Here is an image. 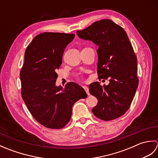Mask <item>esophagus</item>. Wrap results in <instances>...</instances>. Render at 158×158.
<instances>
[{
    "label": "esophagus",
    "instance_id": "obj_1",
    "mask_svg": "<svg viewBox=\"0 0 158 158\" xmlns=\"http://www.w3.org/2000/svg\"><path fill=\"white\" fill-rule=\"evenodd\" d=\"M83 89H85V91L86 92L87 94H88V95H89V88H88V87H87V86L84 85V86H83Z\"/></svg>",
    "mask_w": 158,
    "mask_h": 158
}]
</instances>
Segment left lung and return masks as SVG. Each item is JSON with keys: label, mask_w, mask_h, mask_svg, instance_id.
Instances as JSON below:
<instances>
[{"label": "left lung", "mask_w": 158, "mask_h": 158, "mask_svg": "<svg viewBox=\"0 0 158 158\" xmlns=\"http://www.w3.org/2000/svg\"><path fill=\"white\" fill-rule=\"evenodd\" d=\"M77 34L98 46V78L109 79L107 85L98 81L89 85V93L98 100L92 113L105 121L118 118L130 108L139 85L137 58L128 36L108 19L95 22Z\"/></svg>", "instance_id": "8db88e82"}]
</instances>
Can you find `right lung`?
<instances>
[{"instance_id":"add662e5","label":"right lung","mask_w":158,"mask_h":158,"mask_svg":"<svg viewBox=\"0 0 158 158\" xmlns=\"http://www.w3.org/2000/svg\"><path fill=\"white\" fill-rule=\"evenodd\" d=\"M74 38V34L43 32L33 39L25 52L20 71L22 98L34 118L48 128L64 127L74 104L88 96L76 83H68L64 89L56 85L64 49Z\"/></svg>"}]
</instances>
